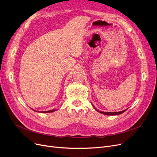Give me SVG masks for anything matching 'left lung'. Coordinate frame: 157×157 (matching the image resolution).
I'll return each instance as SVG.
<instances>
[{"instance_id": "8db88e82", "label": "left lung", "mask_w": 157, "mask_h": 157, "mask_svg": "<svg viewBox=\"0 0 157 157\" xmlns=\"http://www.w3.org/2000/svg\"><path fill=\"white\" fill-rule=\"evenodd\" d=\"M127 109H125V110H123V111H120V112H102V111H98V110H97V111H98V112L99 113H102V114H105V115H118V114H121V113H124L125 111H127Z\"/></svg>"}]
</instances>
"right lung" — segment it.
<instances>
[{
  "label": "right lung",
  "mask_w": 157,
  "mask_h": 157,
  "mask_svg": "<svg viewBox=\"0 0 157 157\" xmlns=\"http://www.w3.org/2000/svg\"><path fill=\"white\" fill-rule=\"evenodd\" d=\"M56 111L55 109H53V110H50V111H41V113H52Z\"/></svg>",
  "instance_id": "1"
}]
</instances>
